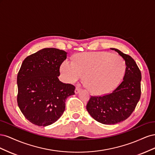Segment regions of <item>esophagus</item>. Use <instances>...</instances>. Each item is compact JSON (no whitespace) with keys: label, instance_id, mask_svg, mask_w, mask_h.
Segmentation results:
<instances>
[{"label":"esophagus","instance_id":"obj_1","mask_svg":"<svg viewBox=\"0 0 155 155\" xmlns=\"http://www.w3.org/2000/svg\"><path fill=\"white\" fill-rule=\"evenodd\" d=\"M81 88L79 87H76V89H75V93L76 94H78L81 92Z\"/></svg>","mask_w":155,"mask_h":155}]
</instances>
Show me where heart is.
I'll return each mask as SVG.
<instances>
[{
	"instance_id": "heart-1",
	"label": "heart",
	"mask_w": 155,
	"mask_h": 155,
	"mask_svg": "<svg viewBox=\"0 0 155 155\" xmlns=\"http://www.w3.org/2000/svg\"><path fill=\"white\" fill-rule=\"evenodd\" d=\"M125 63L120 56L107 52L78 54L74 63L67 59L61 64V75L65 81L75 83L85 76L91 92L104 95L113 91L125 72Z\"/></svg>"
}]
</instances>
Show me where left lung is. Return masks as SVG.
<instances>
[{
    "instance_id": "8db88e82",
    "label": "left lung",
    "mask_w": 155,
    "mask_h": 155,
    "mask_svg": "<svg viewBox=\"0 0 155 155\" xmlns=\"http://www.w3.org/2000/svg\"><path fill=\"white\" fill-rule=\"evenodd\" d=\"M125 63L123 81L109 94L91 96L87 110L97 121L105 125L116 124L125 120L134 111L141 95V72L134 60L118 49L111 48Z\"/></svg>"
}]
</instances>
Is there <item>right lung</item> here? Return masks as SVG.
Instances as JSON below:
<instances>
[{
    "label": "right lung",
    "instance_id": "right-lung-1",
    "mask_svg": "<svg viewBox=\"0 0 155 155\" xmlns=\"http://www.w3.org/2000/svg\"><path fill=\"white\" fill-rule=\"evenodd\" d=\"M67 55L64 50L47 48L23 61L17 75V104L33 124L46 127L55 122L63 114L67 98L75 94L74 85L58 79Z\"/></svg>",
    "mask_w": 155,
    "mask_h": 155
}]
</instances>
